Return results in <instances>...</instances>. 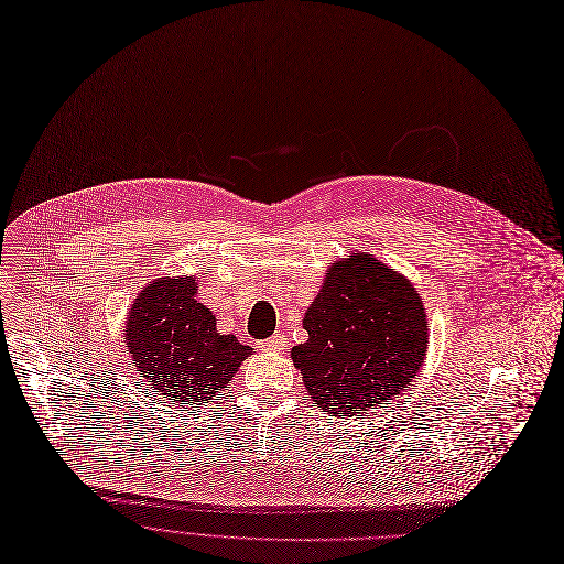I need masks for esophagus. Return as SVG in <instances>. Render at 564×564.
<instances>
[{
	"label": "esophagus",
	"instance_id": "esophagus-1",
	"mask_svg": "<svg viewBox=\"0 0 564 564\" xmlns=\"http://www.w3.org/2000/svg\"><path fill=\"white\" fill-rule=\"evenodd\" d=\"M259 348L265 350V352H281L285 348V337L281 333H276V335H272L268 339H261Z\"/></svg>",
	"mask_w": 564,
	"mask_h": 564
}]
</instances>
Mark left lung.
I'll use <instances>...</instances> for the list:
<instances>
[{
    "label": "left lung",
    "mask_w": 564,
    "mask_h": 564,
    "mask_svg": "<svg viewBox=\"0 0 564 564\" xmlns=\"http://www.w3.org/2000/svg\"><path fill=\"white\" fill-rule=\"evenodd\" d=\"M303 328L308 341L292 348V362L313 404L333 416L387 404L421 371L427 352L416 288L365 251L330 263Z\"/></svg>",
    "instance_id": "obj_1"
}]
</instances>
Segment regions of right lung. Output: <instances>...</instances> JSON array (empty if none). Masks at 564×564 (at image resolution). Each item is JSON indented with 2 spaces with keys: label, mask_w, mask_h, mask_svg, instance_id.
I'll return each mask as SVG.
<instances>
[{
  "label": "right lung",
  "mask_w": 564,
  "mask_h": 564,
  "mask_svg": "<svg viewBox=\"0 0 564 564\" xmlns=\"http://www.w3.org/2000/svg\"><path fill=\"white\" fill-rule=\"evenodd\" d=\"M195 294V276L155 279L132 303L123 333L141 378L180 406L220 395L253 350L220 335L214 313Z\"/></svg>",
  "instance_id": "1"
}]
</instances>
